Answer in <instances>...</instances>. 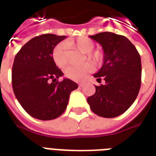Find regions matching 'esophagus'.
<instances>
[{
    "label": "esophagus",
    "mask_w": 156,
    "mask_h": 156,
    "mask_svg": "<svg viewBox=\"0 0 156 156\" xmlns=\"http://www.w3.org/2000/svg\"><path fill=\"white\" fill-rule=\"evenodd\" d=\"M83 85H84V83H78V87H83Z\"/></svg>",
    "instance_id": "34e87169"
}]
</instances>
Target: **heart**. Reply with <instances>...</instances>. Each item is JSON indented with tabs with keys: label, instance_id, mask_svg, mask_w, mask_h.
Segmentation results:
<instances>
[{
	"label": "heart",
	"instance_id": "obj_1",
	"mask_svg": "<svg viewBox=\"0 0 156 156\" xmlns=\"http://www.w3.org/2000/svg\"><path fill=\"white\" fill-rule=\"evenodd\" d=\"M66 45L76 48L83 53L87 52V57L95 65H99L102 61V53L99 51L90 52L94 48V42L87 37L78 38L75 40H69L66 43ZM65 44L61 43L54 48L52 51V59L59 68H63L66 65V49ZM93 69L92 64L84 62L80 66H69L65 69V75L71 80H82L87 73Z\"/></svg>",
	"mask_w": 156,
	"mask_h": 156
}]
</instances>
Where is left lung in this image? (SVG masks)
I'll return each mask as SVG.
<instances>
[{
  "mask_svg": "<svg viewBox=\"0 0 156 156\" xmlns=\"http://www.w3.org/2000/svg\"><path fill=\"white\" fill-rule=\"evenodd\" d=\"M90 38L100 44L104 50V64L94 74L98 83L95 93L87 98L91 111L105 118L123 114L133 104L141 87L142 64L135 46L123 35L102 32Z\"/></svg>",
  "mask_w": 156,
  "mask_h": 156,
  "instance_id": "left-lung-1",
  "label": "left lung"
}]
</instances>
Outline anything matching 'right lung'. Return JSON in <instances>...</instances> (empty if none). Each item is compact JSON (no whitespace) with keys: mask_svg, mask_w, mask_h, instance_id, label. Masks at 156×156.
<instances>
[{"mask_svg":"<svg viewBox=\"0 0 156 156\" xmlns=\"http://www.w3.org/2000/svg\"><path fill=\"white\" fill-rule=\"evenodd\" d=\"M66 36L44 34L32 38L16 54L12 68V87L23 109L34 118L48 121L64 112L78 84L63 75L52 59V51Z\"/></svg>","mask_w":156,"mask_h":156,"instance_id":"right-lung-1","label":"right lung"}]
</instances>
